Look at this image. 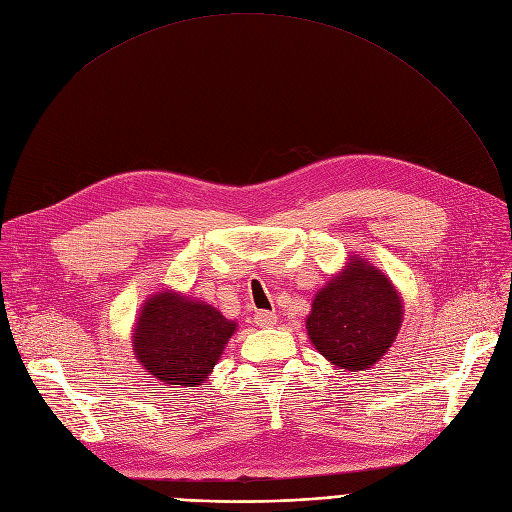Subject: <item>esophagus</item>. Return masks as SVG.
Instances as JSON below:
<instances>
[{
  "instance_id": "34e87169",
  "label": "esophagus",
  "mask_w": 512,
  "mask_h": 512,
  "mask_svg": "<svg viewBox=\"0 0 512 512\" xmlns=\"http://www.w3.org/2000/svg\"><path fill=\"white\" fill-rule=\"evenodd\" d=\"M254 323L258 327H273L277 323V314L275 312H269V310H258L254 314Z\"/></svg>"
}]
</instances>
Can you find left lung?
Instances as JSON below:
<instances>
[{
  "label": "left lung",
  "instance_id": "8db88e82",
  "mask_svg": "<svg viewBox=\"0 0 512 512\" xmlns=\"http://www.w3.org/2000/svg\"><path fill=\"white\" fill-rule=\"evenodd\" d=\"M402 323L394 285L375 266L356 260L331 279L312 302L306 319L310 342L346 371L371 369L387 352Z\"/></svg>",
  "mask_w": 512,
  "mask_h": 512
}]
</instances>
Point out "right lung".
Here are the masks:
<instances>
[{
	"instance_id": "obj_1",
	"label": "right lung",
	"mask_w": 512,
	"mask_h": 512,
	"mask_svg": "<svg viewBox=\"0 0 512 512\" xmlns=\"http://www.w3.org/2000/svg\"><path fill=\"white\" fill-rule=\"evenodd\" d=\"M233 331L235 323L216 308L164 291L145 302L133 350L141 367L160 381L196 387L208 379Z\"/></svg>"
}]
</instances>
